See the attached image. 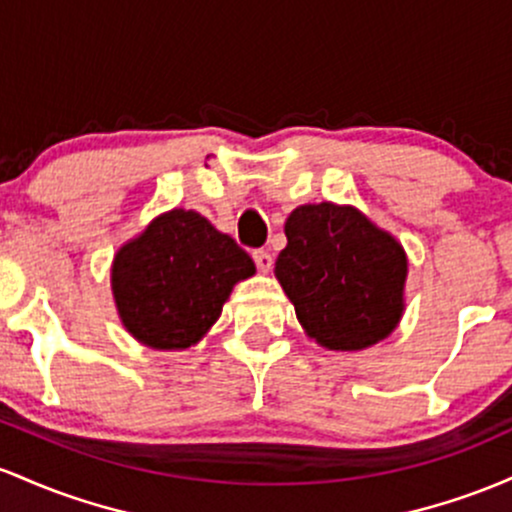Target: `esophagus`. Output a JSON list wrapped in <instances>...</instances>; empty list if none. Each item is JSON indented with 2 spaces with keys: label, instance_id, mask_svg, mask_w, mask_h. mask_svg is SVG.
<instances>
[{
  "label": "esophagus",
  "instance_id": "obj_1",
  "mask_svg": "<svg viewBox=\"0 0 512 512\" xmlns=\"http://www.w3.org/2000/svg\"><path fill=\"white\" fill-rule=\"evenodd\" d=\"M254 261H256V268H258V271H261V273L271 271L273 256L268 254L266 249H256V251H254Z\"/></svg>",
  "mask_w": 512,
  "mask_h": 512
}]
</instances>
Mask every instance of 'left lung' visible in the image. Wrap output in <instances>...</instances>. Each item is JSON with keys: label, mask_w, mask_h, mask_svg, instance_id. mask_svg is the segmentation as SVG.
<instances>
[{"label": "left lung", "mask_w": 512, "mask_h": 512, "mask_svg": "<svg viewBox=\"0 0 512 512\" xmlns=\"http://www.w3.org/2000/svg\"><path fill=\"white\" fill-rule=\"evenodd\" d=\"M275 278L302 329L329 350H363L396 329L409 273L404 246L350 205H300L285 222Z\"/></svg>", "instance_id": "left-lung-1"}]
</instances>
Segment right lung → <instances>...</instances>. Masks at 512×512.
<instances>
[{
  "label": "right lung",
  "mask_w": 512,
  "mask_h": 512,
  "mask_svg": "<svg viewBox=\"0 0 512 512\" xmlns=\"http://www.w3.org/2000/svg\"><path fill=\"white\" fill-rule=\"evenodd\" d=\"M254 273L251 256L229 234L176 208L120 246L111 287L132 338L154 350H183L208 333L232 287Z\"/></svg>",
  "instance_id": "right-lung-1"
}]
</instances>
